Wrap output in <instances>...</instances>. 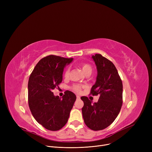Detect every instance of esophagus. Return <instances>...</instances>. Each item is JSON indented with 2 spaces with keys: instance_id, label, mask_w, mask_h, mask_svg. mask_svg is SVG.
Listing matches in <instances>:
<instances>
[{
  "instance_id": "1",
  "label": "esophagus",
  "mask_w": 152,
  "mask_h": 152,
  "mask_svg": "<svg viewBox=\"0 0 152 152\" xmlns=\"http://www.w3.org/2000/svg\"><path fill=\"white\" fill-rule=\"evenodd\" d=\"M76 98H77V99H80V97L78 96V95H77V96H76Z\"/></svg>"
}]
</instances>
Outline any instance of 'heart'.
Returning <instances> with one entry per match:
<instances>
[{
  "instance_id": "obj_1",
  "label": "heart",
  "mask_w": 152,
  "mask_h": 152,
  "mask_svg": "<svg viewBox=\"0 0 152 152\" xmlns=\"http://www.w3.org/2000/svg\"><path fill=\"white\" fill-rule=\"evenodd\" d=\"M80 67L81 68L82 70L84 72V73L86 76H90L92 73L93 67L91 65H90L89 63H83L80 65ZM69 74H70V68L69 67H68L65 69V71H64V73H63L64 77H65V78H68L69 76ZM83 87H84V86L82 85L75 84L71 86V89L76 93L80 94L82 92Z\"/></svg>"
}]
</instances>
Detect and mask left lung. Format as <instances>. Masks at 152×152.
Returning <instances> with one entry per match:
<instances>
[{
  "label": "left lung",
  "instance_id": "obj_1",
  "mask_svg": "<svg viewBox=\"0 0 152 152\" xmlns=\"http://www.w3.org/2000/svg\"><path fill=\"white\" fill-rule=\"evenodd\" d=\"M97 69L95 84L90 95H99L97 103L87 97H81L84 102L82 113L84 121L93 131L104 129L118 116L123 104V83L114 64L101 54L92 56Z\"/></svg>",
  "mask_w": 152,
  "mask_h": 152
}]
</instances>
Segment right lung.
Segmentation results:
<instances>
[{
  "label": "right lung",
  "instance_id": "1",
  "mask_svg": "<svg viewBox=\"0 0 152 152\" xmlns=\"http://www.w3.org/2000/svg\"><path fill=\"white\" fill-rule=\"evenodd\" d=\"M73 58L50 55L40 60L32 71L28 81V105L34 119L44 128L55 131L65 126L76 97L66 91L62 99L52 91L62 82L63 71Z\"/></svg>",
  "mask_w": 152,
  "mask_h": 152
}]
</instances>
